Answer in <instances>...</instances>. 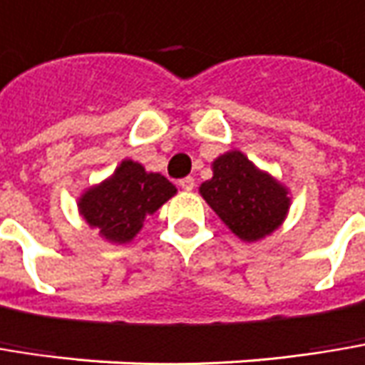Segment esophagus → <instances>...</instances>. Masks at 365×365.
<instances>
[{"label":"esophagus","instance_id":"obj_1","mask_svg":"<svg viewBox=\"0 0 365 365\" xmlns=\"http://www.w3.org/2000/svg\"><path fill=\"white\" fill-rule=\"evenodd\" d=\"M178 185H180V189H182V191H193V187H195V178H193V176H187V178H182Z\"/></svg>","mask_w":365,"mask_h":365}]
</instances>
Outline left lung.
<instances>
[{"mask_svg": "<svg viewBox=\"0 0 365 365\" xmlns=\"http://www.w3.org/2000/svg\"><path fill=\"white\" fill-rule=\"evenodd\" d=\"M214 176L199 187L201 197L241 241H259L284 222L291 197L289 189L259 170L241 151L216 158Z\"/></svg>", "mask_w": 365, "mask_h": 365, "instance_id": "obj_1", "label": "left lung"}]
</instances>
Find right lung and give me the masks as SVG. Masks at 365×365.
Instances as JSON below:
<instances>
[{"mask_svg":"<svg viewBox=\"0 0 365 365\" xmlns=\"http://www.w3.org/2000/svg\"><path fill=\"white\" fill-rule=\"evenodd\" d=\"M174 195L176 187L166 176L147 172L139 162L122 160L110 178L81 195L78 212L99 230V237L122 245L130 243L143 222Z\"/></svg>","mask_w":365,"mask_h":365,"instance_id":"1","label":"right lung"}]
</instances>
